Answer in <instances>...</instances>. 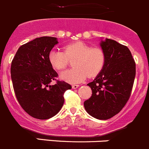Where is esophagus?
I'll return each instance as SVG.
<instances>
[{
	"label": "esophagus",
	"mask_w": 149,
	"mask_h": 149,
	"mask_svg": "<svg viewBox=\"0 0 149 149\" xmlns=\"http://www.w3.org/2000/svg\"><path fill=\"white\" fill-rule=\"evenodd\" d=\"M79 85H72V88L73 89H77V88H79Z\"/></svg>",
	"instance_id": "esophagus-1"
}]
</instances>
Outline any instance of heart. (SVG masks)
<instances>
[{
    "mask_svg": "<svg viewBox=\"0 0 149 149\" xmlns=\"http://www.w3.org/2000/svg\"><path fill=\"white\" fill-rule=\"evenodd\" d=\"M64 51L52 49L48 54V60L54 70H62L69 60L74 59V68L60 74L61 79L70 84L82 82L88 76H96L105 65V53L100 48H92L82 42H76L64 46Z\"/></svg>",
    "mask_w": 149,
    "mask_h": 149,
    "instance_id": "heart-1",
    "label": "heart"
}]
</instances>
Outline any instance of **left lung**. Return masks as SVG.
I'll list each match as a JSON object with an SVG mask.
<instances>
[{
  "label": "left lung",
  "instance_id": "1",
  "mask_svg": "<svg viewBox=\"0 0 149 149\" xmlns=\"http://www.w3.org/2000/svg\"><path fill=\"white\" fill-rule=\"evenodd\" d=\"M106 55L103 70L88 85L92 95L84 102L94 118L108 120L118 114L127 102L135 77V63L129 48L106 38L100 42Z\"/></svg>",
  "mask_w": 149,
  "mask_h": 149
}]
</instances>
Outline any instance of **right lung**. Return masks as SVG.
<instances>
[{
    "mask_svg": "<svg viewBox=\"0 0 149 149\" xmlns=\"http://www.w3.org/2000/svg\"><path fill=\"white\" fill-rule=\"evenodd\" d=\"M56 38L40 37L19 47L11 62L14 93L23 109L39 120H47L61 110L64 93L72 86L64 81L51 82L58 76L48 54L58 43Z\"/></svg>",
    "mask_w": 149,
    "mask_h": 149,
    "instance_id": "1",
    "label": "right lung"
}]
</instances>
